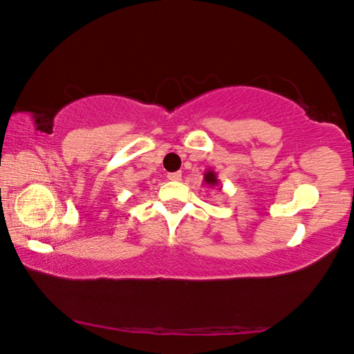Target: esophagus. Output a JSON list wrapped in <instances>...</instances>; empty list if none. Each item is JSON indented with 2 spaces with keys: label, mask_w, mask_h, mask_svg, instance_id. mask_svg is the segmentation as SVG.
I'll return each mask as SVG.
<instances>
[{
  "label": "esophagus",
  "mask_w": 354,
  "mask_h": 354,
  "mask_svg": "<svg viewBox=\"0 0 354 354\" xmlns=\"http://www.w3.org/2000/svg\"><path fill=\"white\" fill-rule=\"evenodd\" d=\"M168 179H170V181H175V183H178V181H181V178H183V175L179 171H175V173H168V176H167Z\"/></svg>",
  "instance_id": "34e87169"
}]
</instances>
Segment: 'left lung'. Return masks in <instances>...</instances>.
<instances>
[{
  "instance_id": "obj_1",
  "label": "left lung",
  "mask_w": 354,
  "mask_h": 354,
  "mask_svg": "<svg viewBox=\"0 0 354 354\" xmlns=\"http://www.w3.org/2000/svg\"><path fill=\"white\" fill-rule=\"evenodd\" d=\"M203 183L206 184L207 187H211V189H216V187L221 189V181H218L217 173H216L214 170H212V168H207V170L205 171Z\"/></svg>"
}]
</instances>
